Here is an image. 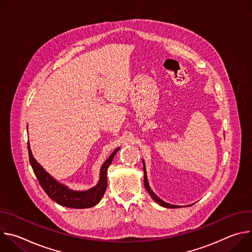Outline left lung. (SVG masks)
I'll return each mask as SVG.
<instances>
[{"mask_svg": "<svg viewBox=\"0 0 252 252\" xmlns=\"http://www.w3.org/2000/svg\"><path fill=\"white\" fill-rule=\"evenodd\" d=\"M143 163V172H145V178H143V181H145V188L146 189L148 190V192L151 194V196L153 197V199L155 201H157L159 205L163 206V207H167V208H176V207H179L177 205H173V204H169V203H166L164 202L163 200H161L158 195H156V193L151 189V187L149 186V182H148V177H147V171H146V165H145V161H142Z\"/></svg>", "mask_w": 252, "mask_h": 252, "instance_id": "8db88e82", "label": "left lung"}]
</instances>
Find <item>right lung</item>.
<instances>
[{
    "mask_svg": "<svg viewBox=\"0 0 252 252\" xmlns=\"http://www.w3.org/2000/svg\"><path fill=\"white\" fill-rule=\"evenodd\" d=\"M119 150L120 148L116 149L114 153L109 157V158L103 162L100 168L99 182L95 187H94L93 189H90L89 190L76 191V190L68 189L66 187L59 184L48 172H46V170L32 158L29 141H28L30 163L32 167V170L35 176L38 178V182L41 185L42 189L45 190V192L49 195L51 199H53L60 205L70 207V208H89V207L94 206L99 202V200L101 199V197L105 192L106 186H107V178H106L107 168H109L110 164L112 163Z\"/></svg>",
    "mask_w": 252,
    "mask_h": 252,
    "instance_id": "1",
    "label": "right lung"
}]
</instances>
